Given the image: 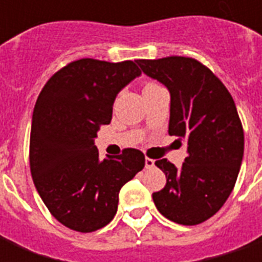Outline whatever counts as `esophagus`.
Here are the masks:
<instances>
[{
	"label": "esophagus",
	"instance_id": "34e87169",
	"mask_svg": "<svg viewBox=\"0 0 262 262\" xmlns=\"http://www.w3.org/2000/svg\"><path fill=\"white\" fill-rule=\"evenodd\" d=\"M144 165H146V168H147V170L153 168V167H154V160L146 159V161H144Z\"/></svg>",
	"mask_w": 262,
	"mask_h": 262
}]
</instances>
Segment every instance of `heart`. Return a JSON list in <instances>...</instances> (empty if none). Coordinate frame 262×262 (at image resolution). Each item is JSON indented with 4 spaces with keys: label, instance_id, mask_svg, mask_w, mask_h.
<instances>
[{
    "label": "heart",
    "instance_id": "obj_1",
    "mask_svg": "<svg viewBox=\"0 0 262 262\" xmlns=\"http://www.w3.org/2000/svg\"><path fill=\"white\" fill-rule=\"evenodd\" d=\"M157 84H154V82H147L146 85H144V88L143 90H148V88H153V86H156Z\"/></svg>",
    "mask_w": 262,
    "mask_h": 262
}]
</instances>
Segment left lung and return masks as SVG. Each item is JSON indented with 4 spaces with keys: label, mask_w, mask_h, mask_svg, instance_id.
I'll return each instance as SVG.
<instances>
[{
    "label": "left lung",
    "mask_w": 262,
    "mask_h": 262,
    "mask_svg": "<svg viewBox=\"0 0 262 262\" xmlns=\"http://www.w3.org/2000/svg\"><path fill=\"white\" fill-rule=\"evenodd\" d=\"M150 78L170 91L168 133L187 146L177 168L165 159L156 165L167 178L153 193L156 208L178 225H199L219 210L233 191L244 154V133L230 92L203 64L189 57L136 60Z\"/></svg>",
    "instance_id": "left-lung-1"
}]
</instances>
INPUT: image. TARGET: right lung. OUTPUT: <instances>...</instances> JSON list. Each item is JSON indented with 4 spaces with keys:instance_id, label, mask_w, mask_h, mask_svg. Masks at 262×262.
Wrapping results in <instances>:
<instances>
[{
    "instance_id": "right-lung-1",
    "label": "right lung",
    "mask_w": 262,
    "mask_h": 262,
    "mask_svg": "<svg viewBox=\"0 0 262 262\" xmlns=\"http://www.w3.org/2000/svg\"><path fill=\"white\" fill-rule=\"evenodd\" d=\"M142 74L135 61L81 59L46 82L33 109L31 172L50 213L61 225L91 233L114 219L120 188L144 167V154L126 148L99 160L95 137L109 125L118 94Z\"/></svg>"
}]
</instances>
